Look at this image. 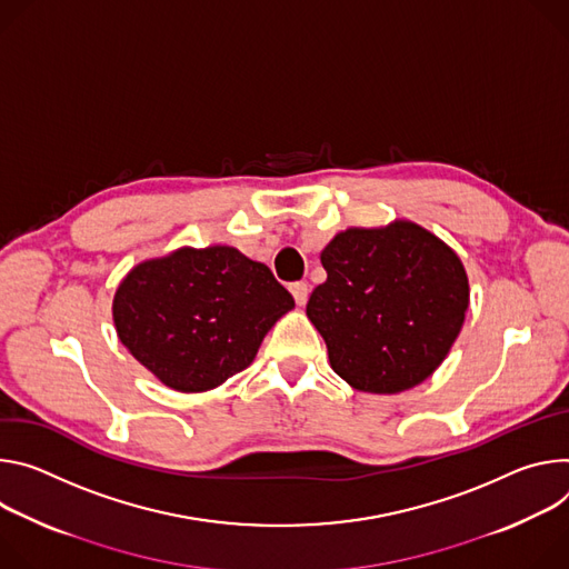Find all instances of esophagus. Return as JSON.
<instances>
[{
  "instance_id": "34e87169",
  "label": "esophagus",
  "mask_w": 569,
  "mask_h": 569,
  "mask_svg": "<svg viewBox=\"0 0 569 569\" xmlns=\"http://www.w3.org/2000/svg\"><path fill=\"white\" fill-rule=\"evenodd\" d=\"M291 293H293V298H296V302L298 305H305L307 302V296H309V284L307 282H291Z\"/></svg>"
}]
</instances>
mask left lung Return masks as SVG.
I'll use <instances>...</instances> for the list:
<instances>
[{
    "mask_svg": "<svg viewBox=\"0 0 569 569\" xmlns=\"http://www.w3.org/2000/svg\"><path fill=\"white\" fill-rule=\"evenodd\" d=\"M328 280L307 317L343 380L368 393L407 391L440 366L461 332L468 276L438 237L396 221L350 228L321 252Z\"/></svg>",
    "mask_w": 569,
    "mask_h": 569,
    "instance_id": "1",
    "label": "left lung"
}]
</instances>
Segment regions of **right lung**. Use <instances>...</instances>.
Instances as JSON below:
<instances>
[{"label": "right lung", "instance_id": "add662e5", "mask_svg": "<svg viewBox=\"0 0 569 569\" xmlns=\"http://www.w3.org/2000/svg\"><path fill=\"white\" fill-rule=\"evenodd\" d=\"M291 307V293L267 264L210 246L136 267L114 293L112 319L119 341L162 385L199 393L256 359Z\"/></svg>", "mask_w": 569, "mask_h": 569}]
</instances>
